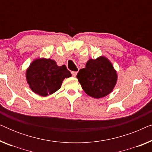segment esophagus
Returning a JSON list of instances; mask_svg holds the SVG:
<instances>
[{
    "mask_svg": "<svg viewBox=\"0 0 152 152\" xmlns=\"http://www.w3.org/2000/svg\"><path fill=\"white\" fill-rule=\"evenodd\" d=\"M71 73H72V76H73V77H75V76L77 75V72L72 71V72H71Z\"/></svg>",
    "mask_w": 152,
    "mask_h": 152,
    "instance_id": "1",
    "label": "esophagus"
}]
</instances>
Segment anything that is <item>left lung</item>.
Returning <instances> with one entry per match:
<instances>
[{"label":"left lung","mask_w":152,"mask_h":152,"mask_svg":"<svg viewBox=\"0 0 152 152\" xmlns=\"http://www.w3.org/2000/svg\"><path fill=\"white\" fill-rule=\"evenodd\" d=\"M77 77L84 92L97 99L112 92L118 75L111 61L102 56L96 59H89L86 67L80 70Z\"/></svg>","instance_id":"8db88e82"}]
</instances>
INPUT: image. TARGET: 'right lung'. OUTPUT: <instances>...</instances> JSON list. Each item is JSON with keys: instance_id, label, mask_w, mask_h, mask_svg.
<instances>
[{"instance_id": "obj_1", "label": "right lung", "mask_w": 152, "mask_h": 152, "mask_svg": "<svg viewBox=\"0 0 152 152\" xmlns=\"http://www.w3.org/2000/svg\"><path fill=\"white\" fill-rule=\"evenodd\" d=\"M71 77L65 65L58 66L50 59H37L26 70V80L33 92L41 96L51 95L61 88L63 80Z\"/></svg>"}]
</instances>
